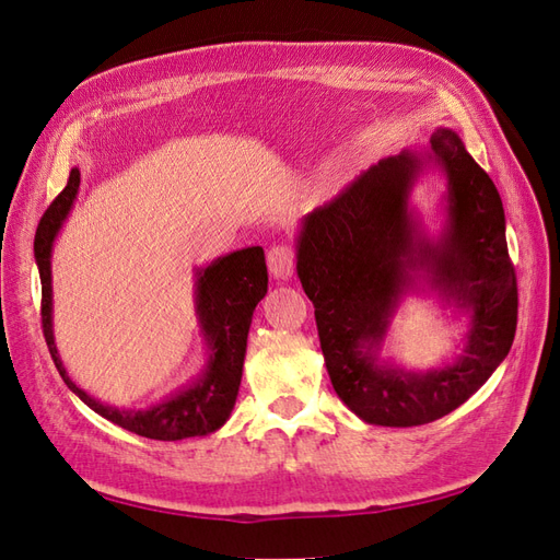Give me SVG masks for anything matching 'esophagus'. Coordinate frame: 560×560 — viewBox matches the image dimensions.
<instances>
[{"mask_svg":"<svg viewBox=\"0 0 560 560\" xmlns=\"http://www.w3.org/2000/svg\"><path fill=\"white\" fill-rule=\"evenodd\" d=\"M267 267L275 279H289L295 269V250L291 246H275L267 253Z\"/></svg>","mask_w":560,"mask_h":560,"instance_id":"1","label":"esophagus"}]
</instances>
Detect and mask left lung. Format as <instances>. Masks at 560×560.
<instances>
[{
	"label": "left lung",
	"instance_id": "obj_1",
	"mask_svg": "<svg viewBox=\"0 0 560 560\" xmlns=\"http://www.w3.org/2000/svg\"><path fill=\"white\" fill-rule=\"evenodd\" d=\"M428 162L448 182V222L438 240L420 232L408 208ZM298 277L314 305L334 390L374 425H423L462 407L504 362L518 324L504 206L447 127L430 137V153L383 158L312 210L298 234ZM419 280L471 314L465 354L421 375L377 362L398 300Z\"/></svg>",
	"mask_w": 560,
	"mask_h": 560
}]
</instances>
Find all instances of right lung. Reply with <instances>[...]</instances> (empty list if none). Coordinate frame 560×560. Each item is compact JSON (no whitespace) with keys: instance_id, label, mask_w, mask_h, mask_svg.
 Segmentation results:
<instances>
[{"instance_id":"obj_1","label":"right lung","mask_w":560,"mask_h":560,"mask_svg":"<svg viewBox=\"0 0 560 560\" xmlns=\"http://www.w3.org/2000/svg\"><path fill=\"white\" fill-rule=\"evenodd\" d=\"M80 189V170H70L66 189L42 214L35 234V260L42 281V331L63 383L98 417L151 440H184L222 428L236 405L253 310L267 293V265L260 246L229 253L196 271V314L208 342V364L191 385L149 409H122L98 402L68 376L51 328V248Z\"/></svg>"}]
</instances>
